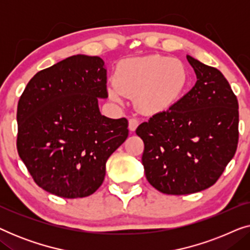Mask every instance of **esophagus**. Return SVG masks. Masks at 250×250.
I'll use <instances>...</instances> for the list:
<instances>
[{
    "instance_id": "obj_1",
    "label": "esophagus",
    "mask_w": 250,
    "mask_h": 250,
    "mask_svg": "<svg viewBox=\"0 0 250 250\" xmlns=\"http://www.w3.org/2000/svg\"><path fill=\"white\" fill-rule=\"evenodd\" d=\"M138 126H139V121H138V119L134 118V117H132V118L128 119V128H129V131H132V132L135 131Z\"/></svg>"
}]
</instances>
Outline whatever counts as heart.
I'll return each mask as SVG.
<instances>
[{"mask_svg": "<svg viewBox=\"0 0 250 250\" xmlns=\"http://www.w3.org/2000/svg\"><path fill=\"white\" fill-rule=\"evenodd\" d=\"M188 81L184 64L162 56L131 58L117 69V82L108 84L112 100L122 102L125 95L134 97L143 112L162 110L180 97Z\"/></svg>", "mask_w": 250, "mask_h": 250, "instance_id": "1", "label": "heart"}]
</instances>
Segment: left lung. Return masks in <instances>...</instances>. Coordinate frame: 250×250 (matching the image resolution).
I'll return each mask as SVG.
<instances>
[{
    "label": "left lung",
    "instance_id": "8db88e82",
    "mask_svg": "<svg viewBox=\"0 0 250 250\" xmlns=\"http://www.w3.org/2000/svg\"><path fill=\"white\" fill-rule=\"evenodd\" d=\"M194 86L165 111L136 128L143 140L148 182L166 194H190L213 186L233 158L239 104L220 70L187 56Z\"/></svg>",
    "mask_w": 250,
    "mask_h": 250
}]
</instances>
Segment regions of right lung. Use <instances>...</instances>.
<instances>
[{
    "label": "right lung",
    "instance_id": "add662e5",
    "mask_svg": "<svg viewBox=\"0 0 250 250\" xmlns=\"http://www.w3.org/2000/svg\"><path fill=\"white\" fill-rule=\"evenodd\" d=\"M104 66L100 57H69L39 71L19 99V157L37 186L58 197L94 193L128 135L127 119L99 109V98H108Z\"/></svg>",
    "mask_w": 250,
    "mask_h": 250
}]
</instances>
